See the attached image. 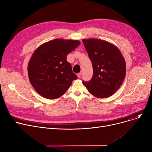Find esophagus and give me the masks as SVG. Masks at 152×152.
I'll list each match as a JSON object with an SVG mask.
<instances>
[{
  "label": "esophagus",
  "instance_id": "1",
  "mask_svg": "<svg viewBox=\"0 0 152 152\" xmlns=\"http://www.w3.org/2000/svg\"><path fill=\"white\" fill-rule=\"evenodd\" d=\"M77 76L78 78H80L81 76V73H79L77 74Z\"/></svg>",
  "mask_w": 152,
  "mask_h": 152
}]
</instances>
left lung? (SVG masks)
<instances>
[{"mask_svg": "<svg viewBox=\"0 0 152 152\" xmlns=\"http://www.w3.org/2000/svg\"><path fill=\"white\" fill-rule=\"evenodd\" d=\"M83 42L93 67L89 81H83L88 91L98 98L113 95L122 84L126 76V62L118 48L101 39H83Z\"/></svg>", "mask_w": 152, "mask_h": 152, "instance_id": "left-lung-1", "label": "left lung"}]
</instances>
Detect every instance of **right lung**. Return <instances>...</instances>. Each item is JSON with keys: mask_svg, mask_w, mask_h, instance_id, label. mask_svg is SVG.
<instances>
[{"mask_svg": "<svg viewBox=\"0 0 152 152\" xmlns=\"http://www.w3.org/2000/svg\"><path fill=\"white\" fill-rule=\"evenodd\" d=\"M79 45L78 41L57 39L44 43L34 51L28 64V76L41 96L57 99L77 79L66 57Z\"/></svg>", "mask_w": 152, "mask_h": 152, "instance_id": "obj_1", "label": "right lung"}]
</instances>
